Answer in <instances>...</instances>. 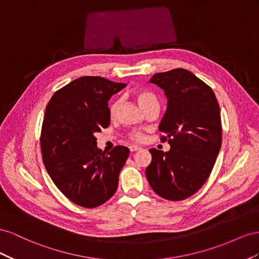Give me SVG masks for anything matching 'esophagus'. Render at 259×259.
<instances>
[{
    "mask_svg": "<svg viewBox=\"0 0 259 259\" xmlns=\"http://www.w3.org/2000/svg\"><path fill=\"white\" fill-rule=\"evenodd\" d=\"M129 149H130V152L134 153V152H137V151H139V150H141V147L137 146V145H130Z\"/></svg>",
    "mask_w": 259,
    "mask_h": 259,
    "instance_id": "34e87169",
    "label": "esophagus"
}]
</instances>
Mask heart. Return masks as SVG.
<instances>
[{"instance_id":"b5f03b06","label":"heart","mask_w":259,"mask_h":259,"mask_svg":"<svg viewBox=\"0 0 259 259\" xmlns=\"http://www.w3.org/2000/svg\"><path fill=\"white\" fill-rule=\"evenodd\" d=\"M135 97L139 103V105L142 107V109H144L145 107L152 104V103H158L156 97H155L153 93H151L149 91H142V90L137 91L135 93ZM118 108H119V101H115L112 104V106H110V110H109L110 116L114 117L117 114ZM131 139L135 140V141L140 142L143 140V137L139 134H134V135H131Z\"/></svg>"}]
</instances>
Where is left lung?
Returning a JSON list of instances; mask_svg holds the SVG:
<instances>
[{
    "label": "left lung",
    "mask_w": 259,
    "mask_h": 259,
    "mask_svg": "<svg viewBox=\"0 0 259 259\" xmlns=\"http://www.w3.org/2000/svg\"><path fill=\"white\" fill-rule=\"evenodd\" d=\"M150 82L168 100L158 129L170 150L151 149L145 175L155 193L182 201L202 188L215 165L223 140L219 104L211 88L187 69L155 73Z\"/></svg>",
    "instance_id": "left-lung-1"
}]
</instances>
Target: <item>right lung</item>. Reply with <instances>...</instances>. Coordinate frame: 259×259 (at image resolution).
I'll list each match as a JSON object with an SVG mask.
<instances>
[{"instance_id":"1","label":"right lung","mask_w":259,"mask_h":259,"mask_svg":"<svg viewBox=\"0 0 259 259\" xmlns=\"http://www.w3.org/2000/svg\"><path fill=\"white\" fill-rule=\"evenodd\" d=\"M125 87L102 77H80L56 91L41 130L43 164L57 189L71 202L94 208L112 197L129 149L106 153L95 134L110 122L108 101Z\"/></svg>"}]
</instances>
